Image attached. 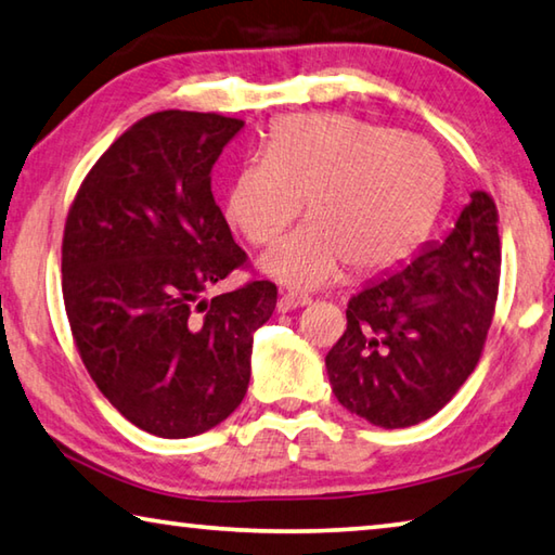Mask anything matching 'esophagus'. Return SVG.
I'll return each mask as SVG.
<instances>
[{"instance_id":"1","label":"esophagus","mask_w":555,"mask_h":555,"mask_svg":"<svg viewBox=\"0 0 555 555\" xmlns=\"http://www.w3.org/2000/svg\"><path fill=\"white\" fill-rule=\"evenodd\" d=\"M311 304V296L304 294V291H286L279 298V311H294V308Z\"/></svg>"}]
</instances>
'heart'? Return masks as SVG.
Wrapping results in <instances>:
<instances>
[{
    "mask_svg": "<svg viewBox=\"0 0 555 555\" xmlns=\"http://www.w3.org/2000/svg\"><path fill=\"white\" fill-rule=\"evenodd\" d=\"M446 193L443 158L426 139L340 115H296L274 125L267 154L230 183L228 218L267 247L294 222L304 228L261 259L288 286H318L345 264L357 274L411 257L434 228Z\"/></svg>",
    "mask_w": 555,
    "mask_h": 555,
    "instance_id": "heart-1",
    "label": "heart"
}]
</instances>
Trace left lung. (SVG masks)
I'll use <instances>...</instances> for the list:
<instances>
[{
	"instance_id": "8db88e82",
	"label": "left lung",
	"mask_w": 555,
	"mask_h": 555,
	"mask_svg": "<svg viewBox=\"0 0 555 555\" xmlns=\"http://www.w3.org/2000/svg\"><path fill=\"white\" fill-rule=\"evenodd\" d=\"M500 215L469 193L455 228L347 304V331L325 354L343 406L382 428L416 426L455 397L480 362L500 288Z\"/></svg>"
}]
</instances>
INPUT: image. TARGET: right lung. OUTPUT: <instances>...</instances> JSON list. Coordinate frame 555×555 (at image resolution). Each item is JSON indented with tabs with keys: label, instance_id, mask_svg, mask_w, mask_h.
Segmentation results:
<instances>
[{
	"label": "right lung",
	"instance_id": "obj_1",
	"mask_svg": "<svg viewBox=\"0 0 555 555\" xmlns=\"http://www.w3.org/2000/svg\"><path fill=\"white\" fill-rule=\"evenodd\" d=\"M242 119L166 109L127 129L80 183L63 230V300L80 360L121 416L158 438L222 424L249 387L276 284L203 291L247 269L210 171Z\"/></svg>",
	"mask_w": 555,
	"mask_h": 555
}]
</instances>
